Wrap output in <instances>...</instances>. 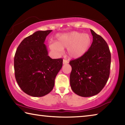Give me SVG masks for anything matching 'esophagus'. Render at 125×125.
Listing matches in <instances>:
<instances>
[{
  "label": "esophagus",
  "instance_id": "obj_1",
  "mask_svg": "<svg viewBox=\"0 0 125 125\" xmlns=\"http://www.w3.org/2000/svg\"><path fill=\"white\" fill-rule=\"evenodd\" d=\"M63 64H67V63H68V61L67 60H63Z\"/></svg>",
  "mask_w": 125,
  "mask_h": 125
}]
</instances>
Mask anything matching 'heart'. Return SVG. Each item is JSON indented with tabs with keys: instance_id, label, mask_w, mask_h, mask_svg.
I'll return each instance as SVG.
<instances>
[{
	"instance_id": "b5f03b06",
	"label": "heart",
	"mask_w": 125,
	"mask_h": 125,
	"mask_svg": "<svg viewBox=\"0 0 125 125\" xmlns=\"http://www.w3.org/2000/svg\"><path fill=\"white\" fill-rule=\"evenodd\" d=\"M92 39L87 33L78 31L62 33L57 35L56 42H50L49 47L58 54L62 53L64 48L72 58H78L88 51L92 45Z\"/></svg>"
}]
</instances>
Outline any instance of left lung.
<instances>
[{
	"label": "left lung",
	"mask_w": 125,
	"mask_h": 125,
	"mask_svg": "<svg viewBox=\"0 0 125 125\" xmlns=\"http://www.w3.org/2000/svg\"><path fill=\"white\" fill-rule=\"evenodd\" d=\"M93 42L89 50L81 57L72 60L70 85L76 94L89 97L98 94L108 80L111 53L106 42L90 30Z\"/></svg>",
	"instance_id": "8db88e82"
}]
</instances>
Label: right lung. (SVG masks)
Returning <instances> with one entry per match:
<instances>
[{
    "mask_svg": "<svg viewBox=\"0 0 125 125\" xmlns=\"http://www.w3.org/2000/svg\"><path fill=\"white\" fill-rule=\"evenodd\" d=\"M52 31H37L26 37L15 54L16 80L23 92L30 96L41 97L51 92L55 78L62 67V59L50 57L44 44Z\"/></svg>",
    "mask_w": 125,
    "mask_h": 125,
    "instance_id": "right-lung-1",
    "label": "right lung"
}]
</instances>
